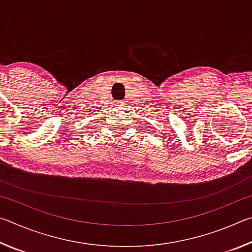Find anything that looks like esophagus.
Instances as JSON below:
<instances>
[{"label": "esophagus", "mask_w": 252, "mask_h": 252, "mask_svg": "<svg viewBox=\"0 0 252 252\" xmlns=\"http://www.w3.org/2000/svg\"><path fill=\"white\" fill-rule=\"evenodd\" d=\"M117 105L118 106H123V101H118L117 102Z\"/></svg>", "instance_id": "34e87169"}]
</instances>
